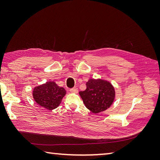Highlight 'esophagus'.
<instances>
[{
  "label": "esophagus",
  "mask_w": 160,
  "mask_h": 160,
  "mask_svg": "<svg viewBox=\"0 0 160 160\" xmlns=\"http://www.w3.org/2000/svg\"><path fill=\"white\" fill-rule=\"evenodd\" d=\"M70 91L71 93H77L78 92V88H76V87H73V88H72V89H70Z\"/></svg>",
  "instance_id": "esophagus-1"
}]
</instances>
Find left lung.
I'll list each match as a JSON object with an SVG mask.
<instances>
[{"mask_svg": "<svg viewBox=\"0 0 160 160\" xmlns=\"http://www.w3.org/2000/svg\"><path fill=\"white\" fill-rule=\"evenodd\" d=\"M87 89L79 94L85 107L93 113H98L109 108L115 100V92L110 82L102 79H89Z\"/></svg>", "mask_w": 160, "mask_h": 160, "instance_id": "left-lung-1", "label": "left lung"}]
</instances>
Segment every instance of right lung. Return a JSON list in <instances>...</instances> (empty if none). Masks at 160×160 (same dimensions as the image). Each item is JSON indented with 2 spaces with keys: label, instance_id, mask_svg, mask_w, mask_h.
<instances>
[{
  "label": "right lung",
  "instance_id": "add662e5",
  "mask_svg": "<svg viewBox=\"0 0 160 160\" xmlns=\"http://www.w3.org/2000/svg\"><path fill=\"white\" fill-rule=\"evenodd\" d=\"M65 94V89L58 86L53 81L40 84L33 90V98L36 102L50 111L59 106Z\"/></svg>",
  "mask_w": 160,
  "mask_h": 160
}]
</instances>
